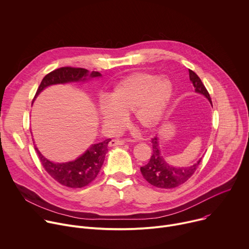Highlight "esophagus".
<instances>
[{"label": "esophagus", "instance_id": "esophagus-1", "mask_svg": "<svg viewBox=\"0 0 249 249\" xmlns=\"http://www.w3.org/2000/svg\"><path fill=\"white\" fill-rule=\"evenodd\" d=\"M125 142L124 140H112L108 142V146H117V145H124Z\"/></svg>", "mask_w": 249, "mask_h": 249}]
</instances>
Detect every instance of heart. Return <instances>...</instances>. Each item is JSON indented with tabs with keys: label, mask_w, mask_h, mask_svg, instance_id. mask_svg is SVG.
<instances>
[{
	"label": "heart",
	"mask_w": 249,
	"mask_h": 249,
	"mask_svg": "<svg viewBox=\"0 0 249 249\" xmlns=\"http://www.w3.org/2000/svg\"><path fill=\"white\" fill-rule=\"evenodd\" d=\"M173 84L166 77L140 72L124 78L107 96V102L99 106V116L103 124L112 130H118L130 114L133 124L142 130L154 129L173 96Z\"/></svg>",
	"instance_id": "heart-1"
}]
</instances>
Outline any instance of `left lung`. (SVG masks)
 Returning <instances> with one entry per match:
<instances>
[{
    "instance_id": "obj_1",
    "label": "left lung",
    "mask_w": 249,
    "mask_h": 249,
    "mask_svg": "<svg viewBox=\"0 0 249 249\" xmlns=\"http://www.w3.org/2000/svg\"><path fill=\"white\" fill-rule=\"evenodd\" d=\"M189 76L190 81L192 82L193 86L195 88L197 93L204 95L212 104V100L210 97L209 92L207 91L203 82L199 78V76L194 72L189 69ZM152 143V155L150 157L149 162L141 167L142 174L143 178L152 186L162 189H171L180 186L181 184L185 183L198 168V165L201 162V159L191 165L189 167H174L169 165L166 161L164 160L163 156L161 155L160 147H159V140L158 137L155 136L151 140Z\"/></svg>"
}]
</instances>
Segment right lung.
I'll return each mask as SVG.
<instances>
[{
	"label": "right lung",
	"mask_w": 249,
	"mask_h": 249,
	"mask_svg": "<svg viewBox=\"0 0 249 249\" xmlns=\"http://www.w3.org/2000/svg\"><path fill=\"white\" fill-rule=\"evenodd\" d=\"M100 76H102L101 73L97 71L90 73L84 68L61 67L48 73L42 79L36 97L50 85L65 84L70 82H84L90 78ZM110 141L112 140L108 139L93 144L76 160L65 163H54L49 161L36 147V150L43 168L55 181L69 188H82L89 185L97 177L102 168L105 156L107 152V144Z\"/></svg>",
	"instance_id": "obj_1"
}]
</instances>
